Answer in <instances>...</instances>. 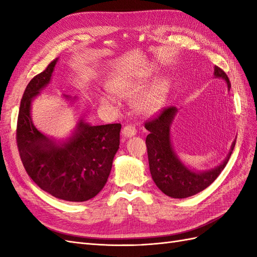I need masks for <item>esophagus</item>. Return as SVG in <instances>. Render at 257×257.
<instances>
[{
	"label": "esophagus",
	"mask_w": 257,
	"mask_h": 257,
	"mask_svg": "<svg viewBox=\"0 0 257 257\" xmlns=\"http://www.w3.org/2000/svg\"><path fill=\"white\" fill-rule=\"evenodd\" d=\"M121 133H122V136H123V137L131 138V137L135 136L137 132H136L135 126H133V125H126V126H124V127L122 128Z\"/></svg>",
	"instance_id": "34e87169"
}]
</instances>
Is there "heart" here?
Instances as JSON below:
<instances>
[{"instance_id": "obj_1", "label": "heart", "mask_w": 257, "mask_h": 257, "mask_svg": "<svg viewBox=\"0 0 257 257\" xmlns=\"http://www.w3.org/2000/svg\"><path fill=\"white\" fill-rule=\"evenodd\" d=\"M153 72L154 71L152 67H148L144 73L136 77V78L122 84L121 87L116 89V92L119 93V95L125 98H134L137 95L142 94L148 88V85L150 84ZM169 90L170 80L167 77H161V78L155 80L151 84V87L136 100L135 108L137 112L143 115H151L157 113L165 105ZM100 103L104 106L109 107L114 104V100L109 95H104L100 98Z\"/></svg>"}]
</instances>
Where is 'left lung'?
Wrapping results in <instances>:
<instances>
[{"label":"left lung","instance_id":"left-lung-1","mask_svg":"<svg viewBox=\"0 0 257 257\" xmlns=\"http://www.w3.org/2000/svg\"><path fill=\"white\" fill-rule=\"evenodd\" d=\"M214 78L226 82L230 89L227 75L214 66ZM178 113L176 107L166 108L157 119L148 122L146 128L150 134L146 138L150 173L154 183L165 195L173 198H186L205 190L217 178L226 166L234 150L236 141L232 142L225 160L217 166L207 170H196L178 157L172 142V125Z\"/></svg>","mask_w":257,"mask_h":257}]
</instances>
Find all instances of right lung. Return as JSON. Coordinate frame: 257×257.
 I'll use <instances>...</instances> for the list:
<instances>
[{"label":"right lung","instance_id":"add662e5","mask_svg":"<svg viewBox=\"0 0 257 257\" xmlns=\"http://www.w3.org/2000/svg\"><path fill=\"white\" fill-rule=\"evenodd\" d=\"M59 61L29 82L21 99L17 145L22 164L31 179L50 195L66 201L89 200L102 191L119 149L121 124L91 125L83 119L66 138L45 135L32 121V102L51 81ZM66 102L77 97L62 95Z\"/></svg>","mask_w":257,"mask_h":257}]
</instances>
